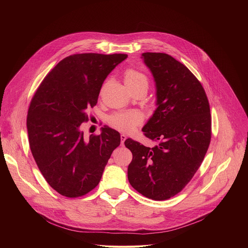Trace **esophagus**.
<instances>
[{"label": "esophagus", "instance_id": "1", "mask_svg": "<svg viewBox=\"0 0 248 248\" xmlns=\"http://www.w3.org/2000/svg\"><path fill=\"white\" fill-rule=\"evenodd\" d=\"M126 139H127V137H126L124 134H122V135L120 136V140H121V145H122V146L124 145V141L126 140Z\"/></svg>", "mask_w": 248, "mask_h": 248}]
</instances>
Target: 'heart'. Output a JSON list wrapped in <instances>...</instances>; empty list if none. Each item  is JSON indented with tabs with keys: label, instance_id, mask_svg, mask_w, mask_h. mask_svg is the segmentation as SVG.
<instances>
[{
	"label": "heart",
	"instance_id": "1",
	"mask_svg": "<svg viewBox=\"0 0 248 248\" xmlns=\"http://www.w3.org/2000/svg\"><path fill=\"white\" fill-rule=\"evenodd\" d=\"M124 81L130 90L141 87L148 89L149 85L147 76L141 71L134 69H129L125 71ZM142 119L143 117L141 114L138 111L119 112L109 117V124L121 132H130L141 123Z\"/></svg>",
	"mask_w": 248,
	"mask_h": 248
}]
</instances>
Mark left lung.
<instances>
[{"mask_svg": "<svg viewBox=\"0 0 248 248\" xmlns=\"http://www.w3.org/2000/svg\"><path fill=\"white\" fill-rule=\"evenodd\" d=\"M156 88V106L142 131L156 144L132 139L130 184L144 197L168 200L178 194L200 168L211 140L209 102L201 82L183 64L160 52L142 53Z\"/></svg>", "mask_w": 248, "mask_h": 248, "instance_id": "1", "label": "left lung"}]
</instances>
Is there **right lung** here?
I'll return each mask as SVG.
<instances>
[{"label":"right lung","instance_id":"1","mask_svg":"<svg viewBox=\"0 0 248 248\" xmlns=\"http://www.w3.org/2000/svg\"><path fill=\"white\" fill-rule=\"evenodd\" d=\"M127 54H73L60 61L40 84L28 111L30 147L46 182L67 198L94 189L120 134L108 126L85 140L80 125L96 105L108 73Z\"/></svg>","mask_w":248,"mask_h":248}]
</instances>
